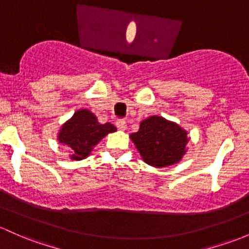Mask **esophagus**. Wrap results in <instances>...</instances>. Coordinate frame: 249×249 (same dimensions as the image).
I'll return each mask as SVG.
<instances>
[{"instance_id":"esophagus-1","label":"esophagus","mask_w":249,"mask_h":249,"mask_svg":"<svg viewBox=\"0 0 249 249\" xmlns=\"http://www.w3.org/2000/svg\"><path fill=\"white\" fill-rule=\"evenodd\" d=\"M116 124L117 129H120V130H125V128H127V124H125L124 120H117L116 124Z\"/></svg>"}]
</instances>
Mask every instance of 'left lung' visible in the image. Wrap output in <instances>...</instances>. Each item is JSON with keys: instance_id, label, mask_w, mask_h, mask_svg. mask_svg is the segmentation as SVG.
<instances>
[{"instance_id": "left-lung-1", "label": "left lung", "mask_w": 249, "mask_h": 249, "mask_svg": "<svg viewBox=\"0 0 249 249\" xmlns=\"http://www.w3.org/2000/svg\"><path fill=\"white\" fill-rule=\"evenodd\" d=\"M129 138L143 161L158 168L178 164L190 139L184 128L157 115L141 121L138 132Z\"/></svg>"}]
</instances>
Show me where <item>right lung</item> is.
<instances>
[{"label": "right lung", "mask_w": 249, "mask_h": 249, "mask_svg": "<svg viewBox=\"0 0 249 249\" xmlns=\"http://www.w3.org/2000/svg\"><path fill=\"white\" fill-rule=\"evenodd\" d=\"M113 132H116L113 124H100L95 114L79 109L60 127L58 141L70 151V159L78 161L89 157L93 147Z\"/></svg>", "instance_id": "1"}]
</instances>
